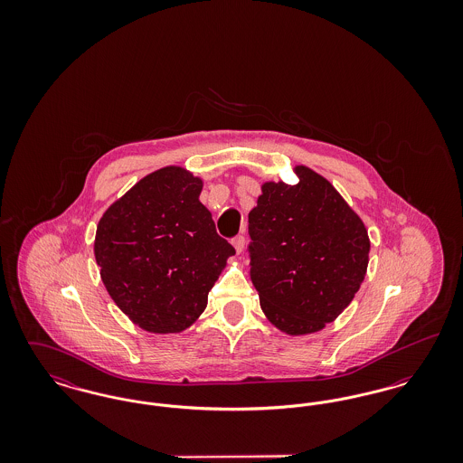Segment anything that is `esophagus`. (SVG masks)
Returning a JSON list of instances; mask_svg holds the SVG:
<instances>
[{
	"mask_svg": "<svg viewBox=\"0 0 463 463\" xmlns=\"http://www.w3.org/2000/svg\"><path fill=\"white\" fill-rule=\"evenodd\" d=\"M232 246L236 248V253H238V255L242 253V250H244V238H242V236L232 238Z\"/></svg>",
	"mask_w": 463,
	"mask_h": 463,
	"instance_id": "esophagus-1",
	"label": "esophagus"
}]
</instances>
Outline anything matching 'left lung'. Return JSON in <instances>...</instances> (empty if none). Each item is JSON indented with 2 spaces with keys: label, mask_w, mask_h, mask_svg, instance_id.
<instances>
[{
  "label": "left lung",
  "mask_w": 463,
  "mask_h": 463,
  "mask_svg": "<svg viewBox=\"0 0 463 463\" xmlns=\"http://www.w3.org/2000/svg\"><path fill=\"white\" fill-rule=\"evenodd\" d=\"M298 182H264L248 215L250 276L265 317L298 336L321 331L364 281L370 238L364 222L330 182L304 165Z\"/></svg>",
  "instance_id": "1"
}]
</instances>
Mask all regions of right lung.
I'll return each mask as SVG.
<instances>
[{"instance_id": "obj_1", "label": "right lung", "mask_w": 463, "mask_h": 463, "mask_svg": "<svg viewBox=\"0 0 463 463\" xmlns=\"http://www.w3.org/2000/svg\"><path fill=\"white\" fill-rule=\"evenodd\" d=\"M203 180L165 166L138 180L99 221L93 253L114 304L137 326L189 328L236 250L199 201Z\"/></svg>"}]
</instances>
